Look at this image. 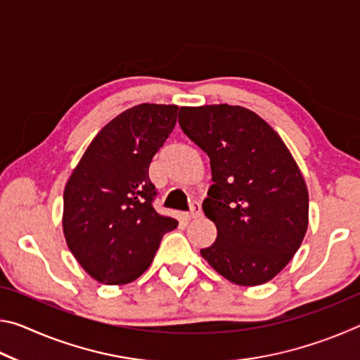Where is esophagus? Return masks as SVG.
Wrapping results in <instances>:
<instances>
[{
	"label": "esophagus",
	"instance_id": "34e87169",
	"mask_svg": "<svg viewBox=\"0 0 360 360\" xmlns=\"http://www.w3.org/2000/svg\"><path fill=\"white\" fill-rule=\"evenodd\" d=\"M198 216H202V210H200V205L198 203H192L191 212H187L184 217L187 219V221H191V219H195V217H198Z\"/></svg>",
	"mask_w": 360,
	"mask_h": 360
}]
</instances>
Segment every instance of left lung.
<instances>
[{
    "label": "left lung",
    "instance_id": "obj_1",
    "mask_svg": "<svg viewBox=\"0 0 360 360\" xmlns=\"http://www.w3.org/2000/svg\"><path fill=\"white\" fill-rule=\"evenodd\" d=\"M179 125L211 165L203 211L217 238L200 254L230 283H268L294 257L308 229V188L290 150L243 106H184Z\"/></svg>",
    "mask_w": 360,
    "mask_h": 360
}]
</instances>
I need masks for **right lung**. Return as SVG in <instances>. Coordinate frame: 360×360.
Returning a JSON list of instances; mask_svg holds the SVG:
<instances>
[{
	"label": "right lung",
	"mask_w": 360,
	"mask_h": 360,
	"mask_svg": "<svg viewBox=\"0 0 360 360\" xmlns=\"http://www.w3.org/2000/svg\"><path fill=\"white\" fill-rule=\"evenodd\" d=\"M176 105H143L120 112L98 131L63 193L66 245L98 283L135 281L154 260L163 235L178 227L152 208V157L178 117Z\"/></svg>",
	"instance_id": "obj_1"
}]
</instances>
